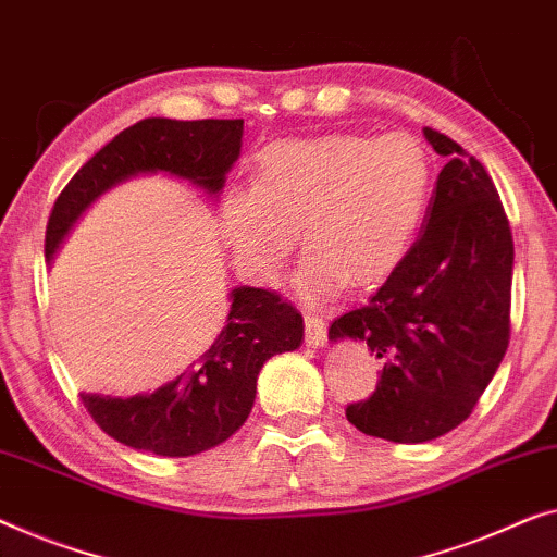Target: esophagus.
<instances>
[{
    "label": "esophagus",
    "mask_w": 557,
    "mask_h": 557,
    "mask_svg": "<svg viewBox=\"0 0 557 557\" xmlns=\"http://www.w3.org/2000/svg\"><path fill=\"white\" fill-rule=\"evenodd\" d=\"M306 324V346H324L326 344V321L317 311H304Z\"/></svg>",
    "instance_id": "34e87169"
}]
</instances>
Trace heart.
Masks as SVG:
<instances>
[{"instance_id":"obj_1","label":"heart","mask_w":557,"mask_h":557,"mask_svg":"<svg viewBox=\"0 0 557 557\" xmlns=\"http://www.w3.org/2000/svg\"><path fill=\"white\" fill-rule=\"evenodd\" d=\"M430 150L407 133L276 140L256 156L251 188H231L219 228L240 276L278 284L301 231L304 296L384 281L412 248L432 198Z\"/></svg>"}]
</instances>
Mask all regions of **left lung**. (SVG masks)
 Masks as SVG:
<instances>
[{"label":"left lung","instance_id":"left-lung-1","mask_svg":"<svg viewBox=\"0 0 557 557\" xmlns=\"http://www.w3.org/2000/svg\"><path fill=\"white\" fill-rule=\"evenodd\" d=\"M447 165L422 233L372 301L342 313L329 338H361L382 359L372 397L346 407L359 432L430 442L472 414L510 344L512 231L485 165L424 127Z\"/></svg>","mask_w":557,"mask_h":557}]
</instances>
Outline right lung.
I'll return each instance as SVG.
<instances>
[{"instance_id": "1", "label": "right lung", "mask_w": 557, "mask_h": 557, "mask_svg": "<svg viewBox=\"0 0 557 557\" xmlns=\"http://www.w3.org/2000/svg\"><path fill=\"white\" fill-rule=\"evenodd\" d=\"M244 120L145 117L87 160L54 200L45 233L52 259L79 213L112 185L138 173L165 171L208 193L223 188L240 156ZM304 338L296 306L265 288H236L223 332L188 372L140 397L83 394L95 424L112 440L160 457H190L228 440L256 399V379L273 354L294 351Z\"/></svg>"}]
</instances>
